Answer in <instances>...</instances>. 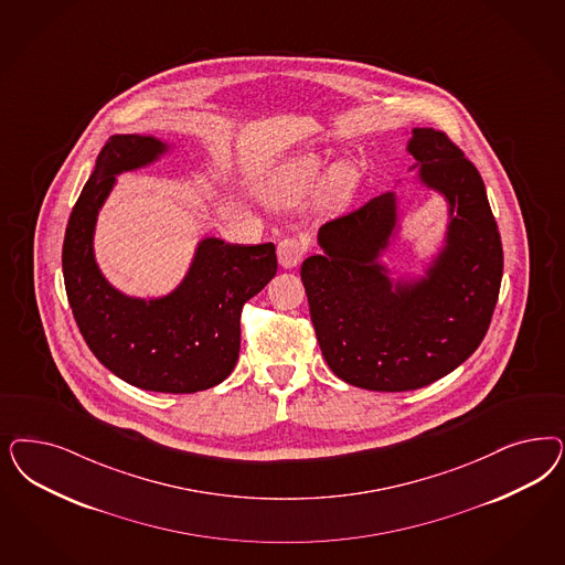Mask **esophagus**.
I'll list each match as a JSON object with an SVG mask.
<instances>
[{"label": "esophagus", "mask_w": 565, "mask_h": 565, "mask_svg": "<svg viewBox=\"0 0 565 565\" xmlns=\"http://www.w3.org/2000/svg\"><path fill=\"white\" fill-rule=\"evenodd\" d=\"M306 252H308V243L303 238H282L276 247L278 264L282 268H295L303 259Z\"/></svg>", "instance_id": "obj_1"}]
</instances>
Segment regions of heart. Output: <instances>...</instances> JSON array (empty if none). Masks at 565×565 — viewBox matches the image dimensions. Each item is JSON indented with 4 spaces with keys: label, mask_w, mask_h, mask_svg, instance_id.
<instances>
[{
    "label": "heart",
    "mask_w": 565,
    "mask_h": 565,
    "mask_svg": "<svg viewBox=\"0 0 565 565\" xmlns=\"http://www.w3.org/2000/svg\"><path fill=\"white\" fill-rule=\"evenodd\" d=\"M328 160L318 153H308L291 164L285 166L268 186V200L274 205H295L306 200L311 191L324 179ZM353 186V174L349 168H337L327 182V193L330 200H343Z\"/></svg>",
    "instance_id": "b5f03b06"
}]
</instances>
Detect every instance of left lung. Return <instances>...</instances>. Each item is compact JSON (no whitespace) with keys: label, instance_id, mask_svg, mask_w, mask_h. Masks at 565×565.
<instances>
[{"label":"left lung","instance_id":"1","mask_svg":"<svg viewBox=\"0 0 565 565\" xmlns=\"http://www.w3.org/2000/svg\"><path fill=\"white\" fill-rule=\"evenodd\" d=\"M407 151L416 160L409 170L449 205L443 247L424 276L395 280L381 262L399 231L393 191L322 224L324 254L301 266L330 370L383 393L422 388L463 364L489 330L503 276L501 237L476 166L435 128H414Z\"/></svg>","mask_w":565,"mask_h":565}]
</instances>
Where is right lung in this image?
I'll list each match as a JSON object with an SVG mask.
<instances>
[{
    "label": "right lung",
    "instance_id": "right-lung-1",
    "mask_svg": "<svg viewBox=\"0 0 565 565\" xmlns=\"http://www.w3.org/2000/svg\"><path fill=\"white\" fill-rule=\"evenodd\" d=\"M170 146L151 135H114L76 200L62 247L74 320L93 355L125 383L156 393H198L237 364L241 310L276 274L274 243L201 238L174 291L141 299L111 287L93 252L97 214L116 177L158 162Z\"/></svg>",
    "mask_w": 565,
    "mask_h": 565
}]
</instances>
